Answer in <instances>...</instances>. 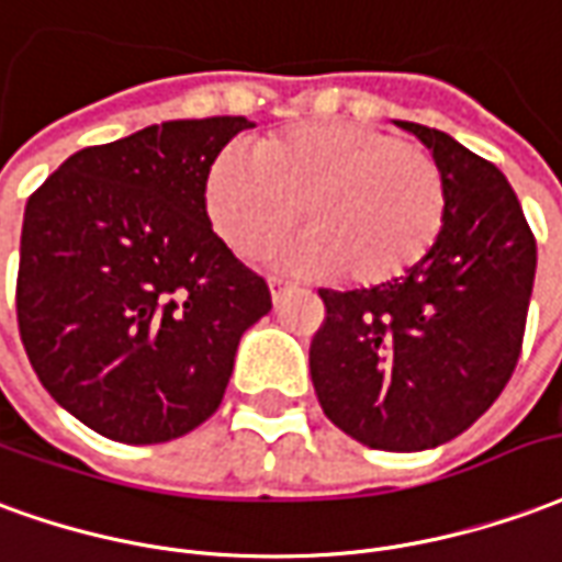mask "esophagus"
<instances>
[{
  "mask_svg": "<svg viewBox=\"0 0 562 562\" xmlns=\"http://www.w3.org/2000/svg\"><path fill=\"white\" fill-rule=\"evenodd\" d=\"M269 290H272V302H281L293 290V281H288L284 274H272L269 278Z\"/></svg>",
  "mask_w": 562,
  "mask_h": 562,
  "instance_id": "obj_1",
  "label": "esophagus"
}]
</instances>
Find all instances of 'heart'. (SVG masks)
Masks as SVG:
<instances>
[{
	"instance_id": "obj_1",
	"label": "heart",
	"mask_w": 562,
	"mask_h": 562,
	"mask_svg": "<svg viewBox=\"0 0 562 562\" xmlns=\"http://www.w3.org/2000/svg\"><path fill=\"white\" fill-rule=\"evenodd\" d=\"M217 236L245 257L302 217L281 260L312 274L384 284L424 260L445 224V178L424 147L363 123H300L257 147H226L205 178Z\"/></svg>"
}]
</instances>
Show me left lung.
I'll return each instance as SVG.
<instances>
[{"label":"left lung","mask_w":562,"mask_h":562,"mask_svg":"<svg viewBox=\"0 0 562 562\" xmlns=\"http://www.w3.org/2000/svg\"><path fill=\"white\" fill-rule=\"evenodd\" d=\"M445 178V224L424 260L369 290H321L314 393L341 432L378 451L457 439L503 393L527 326L536 238L505 175L441 130L396 121Z\"/></svg>","instance_id":"obj_1"}]
</instances>
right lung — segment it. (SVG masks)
Listing matches in <instances>:
<instances>
[{
  "mask_svg": "<svg viewBox=\"0 0 562 562\" xmlns=\"http://www.w3.org/2000/svg\"><path fill=\"white\" fill-rule=\"evenodd\" d=\"M248 117L166 121L71 154L26 202L18 324L54 400L126 445L205 424L272 296L214 236L205 178Z\"/></svg>",
  "mask_w": 562,
  "mask_h": 562,
  "instance_id": "add662e5",
  "label": "right lung"
}]
</instances>
